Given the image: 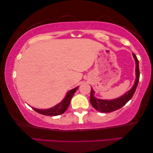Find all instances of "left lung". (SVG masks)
I'll use <instances>...</instances> for the list:
<instances>
[{
  "label": "left lung",
  "mask_w": 153,
  "mask_h": 153,
  "mask_svg": "<svg viewBox=\"0 0 153 153\" xmlns=\"http://www.w3.org/2000/svg\"><path fill=\"white\" fill-rule=\"evenodd\" d=\"M133 56L136 61V79L135 81V83L131 89H130L129 91H127L123 96L119 97L117 99H114L112 100H103L97 99L95 97L94 94V90L91 89V95H90V102L93 107L97 111L100 112H110L114 111H117L119 108H121L126 104L127 102L131 99L134 94L136 91V87L137 86L140 79V70H139V62L136 55L133 53Z\"/></svg>",
  "instance_id": "left-lung-1"
}]
</instances>
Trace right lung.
<instances>
[{
	"mask_svg": "<svg viewBox=\"0 0 153 153\" xmlns=\"http://www.w3.org/2000/svg\"><path fill=\"white\" fill-rule=\"evenodd\" d=\"M78 89V87H76V88L71 90L67 93V95L65 98L62 100V102H60L59 104H57L56 106H53L51 108L49 109H37L33 108V109L35 111L39 112V113L46 115V116H57V115H59L64 113L67 110L68 108L70 103H71V100L72 99V96L74 94L75 91H76V89Z\"/></svg>",
	"mask_w": 153,
	"mask_h": 153,
	"instance_id": "1",
	"label": "right lung"
}]
</instances>
